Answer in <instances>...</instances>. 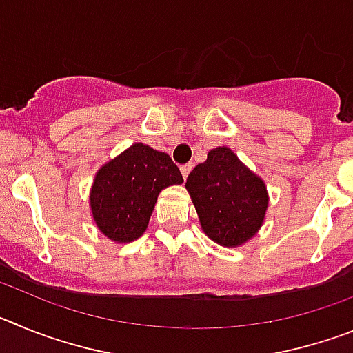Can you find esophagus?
<instances>
[{"mask_svg":"<svg viewBox=\"0 0 353 353\" xmlns=\"http://www.w3.org/2000/svg\"><path fill=\"white\" fill-rule=\"evenodd\" d=\"M191 170H192V164H183V166H180V171H182L183 180H185L187 176H189V173H191Z\"/></svg>","mask_w":353,"mask_h":353,"instance_id":"obj_1","label":"esophagus"}]
</instances>
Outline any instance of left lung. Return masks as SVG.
<instances>
[{
	"label": "left lung",
	"instance_id": "1",
	"mask_svg": "<svg viewBox=\"0 0 353 353\" xmlns=\"http://www.w3.org/2000/svg\"><path fill=\"white\" fill-rule=\"evenodd\" d=\"M187 191L203 232L226 248L244 244L256 235L269 205L263 180L251 173L232 150L208 152L187 176Z\"/></svg>",
	"mask_w": 353,
	"mask_h": 353
}]
</instances>
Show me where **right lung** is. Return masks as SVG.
Returning <instances> with one entry per match:
<instances>
[{"label": "right lung", "mask_w": 353, "mask_h": 353, "mask_svg": "<svg viewBox=\"0 0 353 353\" xmlns=\"http://www.w3.org/2000/svg\"><path fill=\"white\" fill-rule=\"evenodd\" d=\"M182 182L170 155L136 143L97 173L90 194L93 219L114 242L136 240L148 226L159 192Z\"/></svg>", "instance_id": "1"}]
</instances>
